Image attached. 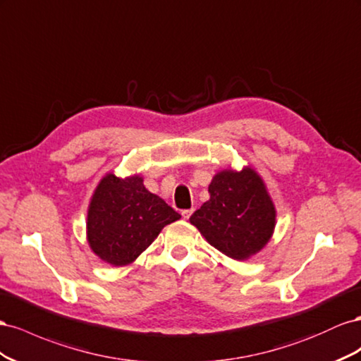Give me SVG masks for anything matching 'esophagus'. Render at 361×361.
<instances>
[{
  "instance_id": "1",
  "label": "esophagus",
  "mask_w": 361,
  "mask_h": 361,
  "mask_svg": "<svg viewBox=\"0 0 361 361\" xmlns=\"http://www.w3.org/2000/svg\"><path fill=\"white\" fill-rule=\"evenodd\" d=\"M192 212H193V210H183V212H181V216H183L184 219H189V218H190V214H192Z\"/></svg>"
}]
</instances>
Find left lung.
Masks as SVG:
<instances>
[{"label":"left lung","mask_w":361,"mask_h":361,"mask_svg":"<svg viewBox=\"0 0 361 361\" xmlns=\"http://www.w3.org/2000/svg\"><path fill=\"white\" fill-rule=\"evenodd\" d=\"M210 200L190 216L216 250L234 260H248L271 240L276 210L263 178L251 166L222 169L209 184Z\"/></svg>","instance_id":"8db88e82"}]
</instances>
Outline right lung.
Instances as JSON below:
<instances>
[{"instance_id": "right-lung-1", "label": "right lung", "mask_w": 361, "mask_h": 361, "mask_svg": "<svg viewBox=\"0 0 361 361\" xmlns=\"http://www.w3.org/2000/svg\"><path fill=\"white\" fill-rule=\"evenodd\" d=\"M181 216L143 186L140 175L106 173L92 195L86 238L98 259L111 266L135 262L164 226Z\"/></svg>"}]
</instances>
